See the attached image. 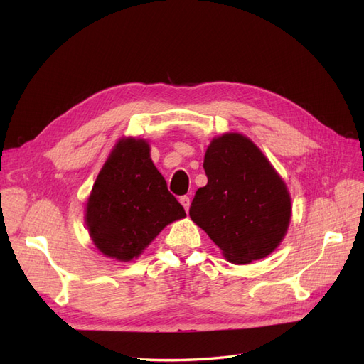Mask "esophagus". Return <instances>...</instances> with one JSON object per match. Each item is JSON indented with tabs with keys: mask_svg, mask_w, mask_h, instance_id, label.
Masks as SVG:
<instances>
[{
	"mask_svg": "<svg viewBox=\"0 0 364 364\" xmlns=\"http://www.w3.org/2000/svg\"><path fill=\"white\" fill-rule=\"evenodd\" d=\"M181 203L185 208V211H188V209H190V197L188 196H182L181 197Z\"/></svg>",
	"mask_w": 364,
	"mask_h": 364,
	"instance_id": "esophagus-1",
	"label": "esophagus"
}]
</instances>
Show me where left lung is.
<instances>
[{
    "label": "left lung",
    "mask_w": 364,
    "mask_h": 364,
    "mask_svg": "<svg viewBox=\"0 0 364 364\" xmlns=\"http://www.w3.org/2000/svg\"><path fill=\"white\" fill-rule=\"evenodd\" d=\"M208 183L196 191L190 217L235 264L267 257L290 223L285 183L250 139L226 134L209 144Z\"/></svg>",
    "instance_id": "left-lung-1"
}]
</instances>
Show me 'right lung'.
Wrapping results in <instances>:
<instances>
[{"label":"right lung","mask_w":364,"mask_h":364,"mask_svg":"<svg viewBox=\"0 0 364 364\" xmlns=\"http://www.w3.org/2000/svg\"><path fill=\"white\" fill-rule=\"evenodd\" d=\"M185 209L168 191L144 139H123L97 176L86 206L94 245L106 257L130 261Z\"/></svg>","instance_id":"1"}]
</instances>
